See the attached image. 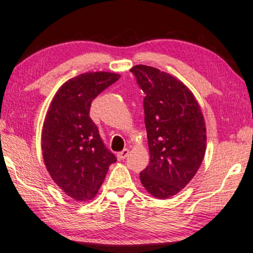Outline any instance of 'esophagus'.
<instances>
[{"instance_id": "1", "label": "esophagus", "mask_w": 253, "mask_h": 253, "mask_svg": "<svg viewBox=\"0 0 253 253\" xmlns=\"http://www.w3.org/2000/svg\"><path fill=\"white\" fill-rule=\"evenodd\" d=\"M127 155H129V149H123L122 151H120L119 154H118V159L119 160L126 159V157H127Z\"/></svg>"}]
</instances>
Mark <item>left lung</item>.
Here are the masks:
<instances>
[{"label": "left lung", "mask_w": 253, "mask_h": 253, "mask_svg": "<svg viewBox=\"0 0 253 253\" xmlns=\"http://www.w3.org/2000/svg\"><path fill=\"white\" fill-rule=\"evenodd\" d=\"M141 89L150 163L140 172L149 194L159 200L179 193L201 167L206 127L201 106L183 82L146 65L130 69Z\"/></svg>", "instance_id": "obj_1"}]
</instances>
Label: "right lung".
Here are the masks:
<instances>
[{
  "instance_id": "right-lung-1",
  "label": "right lung",
  "mask_w": 253,
  "mask_h": 253,
  "mask_svg": "<svg viewBox=\"0 0 253 253\" xmlns=\"http://www.w3.org/2000/svg\"><path fill=\"white\" fill-rule=\"evenodd\" d=\"M121 77L109 72L84 73L60 86L45 114L41 150L45 168L60 189L75 201L96 196L110 165L117 161L89 118L93 99Z\"/></svg>"
}]
</instances>
